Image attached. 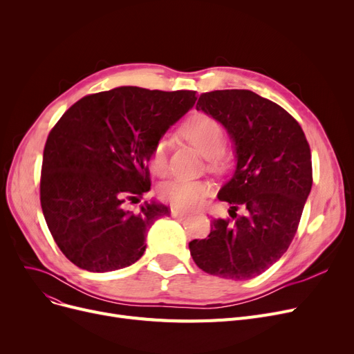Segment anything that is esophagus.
Returning <instances> with one entry per match:
<instances>
[{"label":"esophagus","mask_w":354,"mask_h":354,"mask_svg":"<svg viewBox=\"0 0 354 354\" xmlns=\"http://www.w3.org/2000/svg\"><path fill=\"white\" fill-rule=\"evenodd\" d=\"M171 215L174 216V218H178V219H183V218H187V212H183V211H179V209H175V208H172L171 209Z\"/></svg>","instance_id":"1"}]
</instances>
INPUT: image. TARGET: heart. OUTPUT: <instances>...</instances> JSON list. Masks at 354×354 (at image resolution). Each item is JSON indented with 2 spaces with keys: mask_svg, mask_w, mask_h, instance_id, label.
Here are the masks:
<instances>
[{
  "mask_svg": "<svg viewBox=\"0 0 354 354\" xmlns=\"http://www.w3.org/2000/svg\"><path fill=\"white\" fill-rule=\"evenodd\" d=\"M182 135L198 149L202 156L207 158L209 169L222 171L228 165V152L222 149V127L215 119L198 115L188 123H185ZM167 151H169V142L166 139H162L155 145L151 158V166L155 174L162 175L166 171ZM211 187L207 182L176 178L162 185L159 196L176 209L192 211L205 202Z\"/></svg>",
  "mask_w": 354,
  "mask_h": 354,
  "instance_id": "1",
  "label": "heart"
}]
</instances>
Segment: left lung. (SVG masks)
I'll return each instance as SVG.
<instances>
[{
	"mask_svg": "<svg viewBox=\"0 0 354 354\" xmlns=\"http://www.w3.org/2000/svg\"><path fill=\"white\" fill-rule=\"evenodd\" d=\"M196 110L225 127L236 166L218 192L234 222L212 219L209 235L191 241L189 251L202 271L250 280L277 263L295 235L313 185L310 146L290 113L250 90L202 93Z\"/></svg>",
	"mask_w": 354,
	"mask_h": 354,
	"instance_id": "obj_1",
	"label": "left lung"
}]
</instances>
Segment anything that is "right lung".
<instances>
[{
  "label": "right lung",
  "mask_w": 354,
  "mask_h": 354,
  "mask_svg": "<svg viewBox=\"0 0 354 354\" xmlns=\"http://www.w3.org/2000/svg\"><path fill=\"white\" fill-rule=\"evenodd\" d=\"M196 99L192 90L122 86L80 99L53 127L40 201L55 244L74 266L107 272L143 255L147 230L169 209L152 201L133 214L123 203L151 189L145 165Z\"/></svg>",
  "instance_id": "1"
}]
</instances>
